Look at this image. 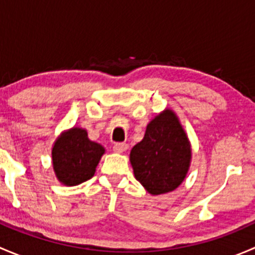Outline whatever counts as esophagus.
Here are the masks:
<instances>
[{
  "label": "esophagus",
  "mask_w": 255,
  "mask_h": 255,
  "mask_svg": "<svg viewBox=\"0 0 255 255\" xmlns=\"http://www.w3.org/2000/svg\"><path fill=\"white\" fill-rule=\"evenodd\" d=\"M127 149H128L127 143H116L115 145H113V150H115L116 153H123V151H126Z\"/></svg>",
  "instance_id": "esophagus-1"
}]
</instances>
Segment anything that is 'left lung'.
<instances>
[{
    "mask_svg": "<svg viewBox=\"0 0 255 255\" xmlns=\"http://www.w3.org/2000/svg\"><path fill=\"white\" fill-rule=\"evenodd\" d=\"M135 179L151 195L174 191L186 177L191 145L177 116L165 110L146 126L129 154Z\"/></svg>",
    "mask_w": 255,
    "mask_h": 255,
    "instance_id": "obj_1",
    "label": "left lung"
}]
</instances>
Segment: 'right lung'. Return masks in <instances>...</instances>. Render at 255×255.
I'll list each match as a JSON object with an SVG mask.
<instances>
[{"mask_svg": "<svg viewBox=\"0 0 255 255\" xmlns=\"http://www.w3.org/2000/svg\"><path fill=\"white\" fill-rule=\"evenodd\" d=\"M105 148L87 137L86 129L74 127L61 133L51 150L53 169L61 184L75 186L95 175Z\"/></svg>", "mask_w": 255, "mask_h": 255, "instance_id": "add662e5", "label": "right lung"}]
</instances>
